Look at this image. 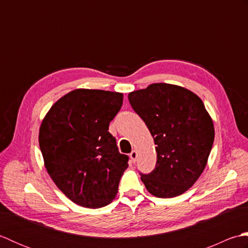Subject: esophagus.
Listing matches in <instances>:
<instances>
[{
  "label": "esophagus",
  "mask_w": 248,
  "mask_h": 248,
  "mask_svg": "<svg viewBox=\"0 0 248 248\" xmlns=\"http://www.w3.org/2000/svg\"><path fill=\"white\" fill-rule=\"evenodd\" d=\"M130 157H131V161L135 162L136 159H138V152H136L135 150H133V151L130 154Z\"/></svg>",
  "instance_id": "esophagus-1"
}]
</instances>
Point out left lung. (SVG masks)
Segmentation results:
<instances>
[{
    "label": "left lung",
    "mask_w": 248,
    "mask_h": 248,
    "mask_svg": "<svg viewBox=\"0 0 248 248\" xmlns=\"http://www.w3.org/2000/svg\"><path fill=\"white\" fill-rule=\"evenodd\" d=\"M156 145L155 168L140 179L151 195L171 198L186 192L202 175L214 141L211 116L196 93L166 83L129 93Z\"/></svg>",
    "instance_id": "obj_1"
}]
</instances>
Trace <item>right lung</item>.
<instances>
[{
	"label": "right lung",
	"mask_w": 248,
	"mask_h": 248,
	"mask_svg": "<svg viewBox=\"0 0 248 248\" xmlns=\"http://www.w3.org/2000/svg\"><path fill=\"white\" fill-rule=\"evenodd\" d=\"M124 94L78 88L52 105L39 128L46 171L71 202L89 209L110 203L129 157L119 154L108 124Z\"/></svg>",
	"instance_id": "obj_1"
}]
</instances>
